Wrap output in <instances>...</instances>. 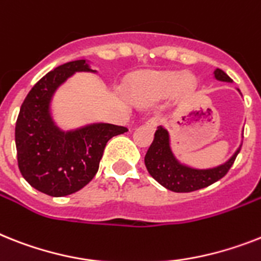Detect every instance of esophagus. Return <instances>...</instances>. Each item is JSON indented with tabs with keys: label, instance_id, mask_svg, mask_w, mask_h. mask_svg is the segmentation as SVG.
<instances>
[{
	"label": "esophagus",
	"instance_id": "obj_1",
	"mask_svg": "<svg viewBox=\"0 0 261 261\" xmlns=\"http://www.w3.org/2000/svg\"><path fill=\"white\" fill-rule=\"evenodd\" d=\"M146 126H149V128H156L159 124H160V118L159 117H150L148 121L145 122Z\"/></svg>",
	"mask_w": 261,
	"mask_h": 261
}]
</instances>
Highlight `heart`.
Here are the masks:
<instances>
[{
	"instance_id": "obj_1",
	"label": "heart",
	"mask_w": 261,
	"mask_h": 261,
	"mask_svg": "<svg viewBox=\"0 0 261 261\" xmlns=\"http://www.w3.org/2000/svg\"><path fill=\"white\" fill-rule=\"evenodd\" d=\"M195 87V77L189 73L150 72L143 74L133 83L132 96L143 102H154L172 93H189Z\"/></svg>"
}]
</instances>
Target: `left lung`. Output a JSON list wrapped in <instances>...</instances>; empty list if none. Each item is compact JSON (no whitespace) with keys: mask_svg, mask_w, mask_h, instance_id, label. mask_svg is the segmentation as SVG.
I'll return each mask as SVG.
<instances>
[{"mask_svg":"<svg viewBox=\"0 0 261 261\" xmlns=\"http://www.w3.org/2000/svg\"><path fill=\"white\" fill-rule=\"evenodd\" d=\"M213 76L223 83H232L231 77L219 68L215 69ZM240 148L242 144L223 164L200 169L184 164L178 160L172 150L169 132L164 126H159L154 133L153 141L146 152L144 163L150 176L164 188L169 189L172 192H193L197 189L205 188L224 177L233 164L234 159L240 152Z\"/></svg>","mask_w":261,"mask_h":261,"instance_id":"8db88e82","label":"left lung"}]
</instances>
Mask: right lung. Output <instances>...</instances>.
<instances>
[{
    "label": "right lung",
    "mask_w": 261,
    "mask_h": 261,
    "mask_svg": "<svg viewBox=\"0 0 261 261\" xmlns=\"http://www.w3.org/2000/svg\"><path fill=\"white\" fill-rule=\"evenodd\" d=\"M77 72L97 73L87 60L66 62L38 81L23 100L16 122L18 168L33 188L53 197L72 195L94 177L107 143L128 129L92 122L70 130L57 125L51 100Z\"/></svg>",
    "instance_id": "1"
}]
</instances>
